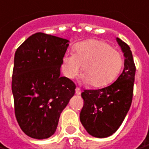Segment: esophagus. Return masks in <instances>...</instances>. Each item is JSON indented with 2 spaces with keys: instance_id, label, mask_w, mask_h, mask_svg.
I'll list each match as a JSON object with an SVG mask.
<instances>
[{
  "instance_id": "1",
  "label": "esophagus",
  "mask_w": 149,
  "mask_h": 149,
  "mask_svg": "<svg viewBox=\"0 0 149 149\" xmlns=\"http://www.w3.org/2000/svg\"><path fill=\"white\" fill-rule=\"evenodd\" d=\"M75 93H76L77 95H80V94H81L80 88H78V87H77V88H75Z\"/></svg>"
}]
</instances>
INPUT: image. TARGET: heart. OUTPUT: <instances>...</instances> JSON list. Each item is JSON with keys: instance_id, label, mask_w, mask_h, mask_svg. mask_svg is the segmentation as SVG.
Returning a JSON list of instances; mask_svg holds the SVG:
<instances>
[{"instance_id": "1", "label": "heart", "mask_w": 149, "mask_h": 149, "mask_svg": "<svg viewBox=\"0 0 149 149\" xmlns=\"http://www.w3.org/2000/svg\"><path fill=\"white\" fill-rule=\"evenodd\" d=\"M123 63L121 53L106 42L89 40L78 44L74 49V54H65L61 69L65 76L73 79L83 66L84 82L93 88H102L115 79Z\"/></svg>"}]
</instances>
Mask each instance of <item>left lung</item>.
<instances>
[{"mask_svg":"<svg viewBox=\"0 0 149 149\" xmlns=\"http://www.w3.org/2000/svg\"><path fill=\"white\" fill-rule=\"evenodd\" d=\"M118 44L124 53V69L117 80L106 88L84 90L81 123L89 135L96 138L110 136L119 128L131 107L135 65L130 47L119 38Z\"/></svg>","mask_w":149,"mask_h":149,"instance_id":"8db88e82","label":"left lung"}]
</instances>
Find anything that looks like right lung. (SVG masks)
<instances>
[{
  "mask_svg": "<svg viewBox=\"0 0 149 149\" xmlns=\"http://www.w3.org/2000/svg\"><path fill=\"white\" fill-rule=\"evenodd\" d=\"M68 46V40L37 32L15 52L14 112L22 131L33 139H47L55 133L61 112L74 95V82L60 76Z\"/></svg>",
  "mask_w": 149,
  "mask_h": 149,
  "instance_id": "add662e5",
  "label": "right lung"
}]
</instances>
